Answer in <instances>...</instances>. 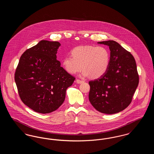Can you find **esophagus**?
<instances>
[{"label":"esophagus","instance_id":"obj_1","mask_svg":"<svg viewBox=\"0 0 154 154\" xmlns=\"http://www.w3.org/2000/svg\"><path fill=\"white\" fill-rule=\"evenodd\" d=\"M84 81H83L80 80H79V79H77L76 80V82L77 83V84H81L82 82H83Z\"/></svg>","mask_w":154,"mask_h":154}]
</instances>
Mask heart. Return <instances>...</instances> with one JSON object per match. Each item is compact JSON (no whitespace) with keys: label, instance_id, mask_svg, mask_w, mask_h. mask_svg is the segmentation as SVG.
<instances>
[{"label":"heart","instance_id":"b5f03b06","mask_svg":"<svg viewBox=\"0 0 154 154\" xmlns=\"http://www.w3.org/2000/svg\"><path fill=\"white\" fill-rule=\"evenodd\" d=\"M71 55L64 57L62 63L67 73L75 74L83 70L81 76L98 79L106 73L109 67V50L103 46L81 45L72 51Z\"/></svg>","mask_w":154,"mask_h":154}]
</instances>
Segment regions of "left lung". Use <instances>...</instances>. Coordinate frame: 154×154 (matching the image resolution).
<instances>
[{
  "label": "left lung",
  "mask_w": 154,
  "mask_h": 154,
  "mask_svg": "<svg viewBox=\"0 0 154 154\" xmlns=\"http://www.w3.org/2000/svg\"><path fill=\"white\" fill-rule=\"evenodd\" d=\"M97 43L109 47L110 65L102 77L89 82V100L98 111L113 114L125 109L132 102L139 81L136 63L132 54L117 42Z\"/></svg>",
  "instance_id": "obj_1"
}]
</instances>
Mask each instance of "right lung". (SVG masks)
<instances>
[{
    "instance_id": "obj_1",
    "label": "right lung",
    "mask_w": 154,
    "mask_h": 154,
    "mask_svg": "<svg viewBox=\"0 0 154 154\" xmlns=\"http://www.w3.org/2000/svg\"><path fill=\"white\" fill-rule=\"evenodd\" d=\"M60 45L58 42L41 40L24 52L15 71V82L21 100L38 113L57 110L75 80L57 60Z\"/></svg>"
}]
</instances>
